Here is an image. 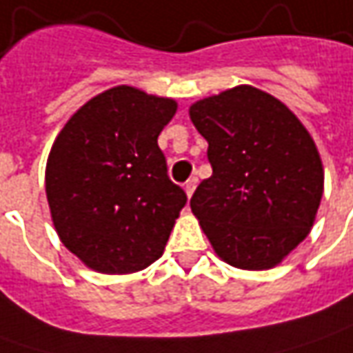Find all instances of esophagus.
<instances>
[{"label":"esophagus","instance_id":"34e87169","mask_svg":"<svg viewBox=\"0 0 353 353\" xmlns=\"http://www.w3.org/2000/svg\"><path fill=\"white\" fill-rule=\"evenodd\" d=\"M198 181L192 176V179H188L186 183H184V192H186V196L190 198L192 196V192H194V188H196Z\"/></svg>","mask_w":353,"mask_h":353}]
</instances>
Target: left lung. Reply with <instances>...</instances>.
<instances>
[{"label": "left lung", "mask_w": 353, "mask_h": 353, "mask_svg": "<svg viewBox=\"0 0 353 353\" xmlns=\"http://www.w3.org/2000/svg\"><path fill=\"white\" fill-rule=\"evenodd\" d=\"M208 141L212 176L190 208L214 253L245 271L273 269L316 220L324 167L319 147L285 103L239 84L188 108Z\"/></svg>", "instance_id": "left-lung-1"}]
</instances>
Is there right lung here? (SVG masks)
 Here are the masks:
<instances>
[{
  "label": "right lung",
  "mask_w": 353,
  "mask_h": 353,
  "mask_svg": "<svg viewBox=\"0 0 353 353\" xmlns=\"http://www.w3.org/2000/svg\"><path fill=\"white\" fill-rule=\"evenodd\" d=\"M176 108L172 98L114 86L76 110L52 143L50 220L62 245L92 271L129 275L163 255L186 204L157 143Z\"/></svg>",
  "instance_id": "obj_1"
}]
</instances>
